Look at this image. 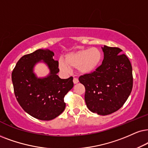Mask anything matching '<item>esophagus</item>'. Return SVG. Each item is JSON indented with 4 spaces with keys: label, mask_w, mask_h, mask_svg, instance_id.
<instances>
[{
    "label": "esophagus",
    "mask_w": 148,
    "mask_h": 148,
    "mask_svg": "<svg viewBox=\"0 0 148 148\" xmlns=\"http://www.w3.org/2000/svg\"><path fill=\"white\" fill-rule=\"evenodd\" d=\"M73 82H74V84L78 83V78H73Z\"/></svg>",
    "instance_id": "obj_1"
}]
</instances>
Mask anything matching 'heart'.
I'll return each mask as SVG.
<instances>
[{"mask_svg": "<svg viewBox=\"0 0 148 148\" xmlns=\"http://www.w3.org/2000/svg\"><path fill=\"white\" fill-rule=\"evenodd\" d=\"M102 59V53L98 48L79 49L65 55V61L59 60V67L63 72L76 68L80 74H88L98 68Z\"/></svg>", "mask_w": 148, "mask_h": 148, "instance_id": "obj_1", "label": "heart"}]
</instances>
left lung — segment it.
<instances>
[{
	"label": "left lung",
	"mask_w": 148,
	"mask_h": 148,
	"mask_svg": "<svg viewBox=\"0 0 148 148\" xmlns=\"http://www.w3.org/2000/svg\"><path fill=\"white\" fill-rule=\"evenodd\" d=\"M104 59L96 71L80 76L85 87L87 108L100 115H109L124 105L132 91V69L130 60L120 48L104 46Z\"/></svg>",
	"instance_id": "obj_1"
}]
</instances>
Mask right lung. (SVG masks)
Wrapping results in <instances>:
<instances>
[{
	"label": "right lung",
	"mask_w": 148,
	"mask_h": 148,
	"mask_svg": "<svg viewBox=\"0 0 148 148\" xmlns=\"http://www.w3.org/2000/svg\"><path fill=\"white\" fill-rule=\"evenodd\" d=\"M54 52L39 49L24 55L16 63L12 74L16 98L24 111L40 120H51L63 113L64 97L74 86L73 77L61 79L57 75L59 62L53 59ZM42 60L50 69L47 77L38 79L33 68Z\"/></svg>",
	"instance_id": "1"
}]
</instances>
